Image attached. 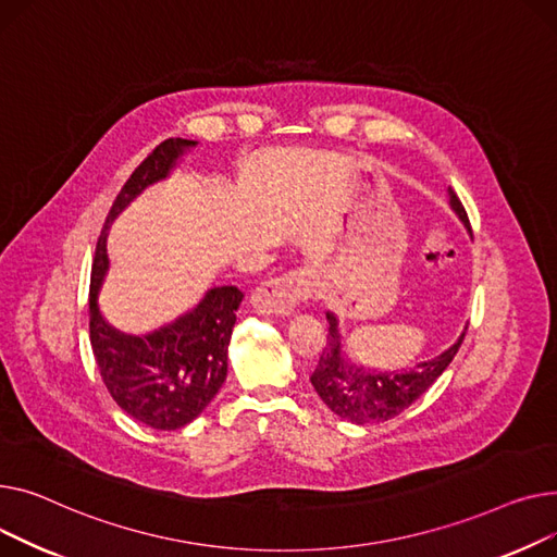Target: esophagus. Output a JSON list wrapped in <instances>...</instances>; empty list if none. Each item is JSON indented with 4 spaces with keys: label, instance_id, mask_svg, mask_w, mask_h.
I'll list each match as a JSON object with an SVG mask.
<instances>
[{
    "label": "esophagus",
    "instance_id": "34e87169",
    "mask_svg": "<svg viewBox=\"0 0 557 557\" xmlns=\"http://www.w3.org/2000/svg\"><path fill=\"white\" fill-rule=\"evenodd\" d=\"M310 283L304 272H289L285 276L265 281L251 294V306L258 314L287 317L301 301L308 299Z\"/></svg>",
    "mask_w": 557,
    "mask_h": 557
}]
</instances>
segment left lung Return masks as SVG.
<instances>
[{
	"label": "left lung",
	"mask_w": 557,
	"mask_h": 557,
	"mask_svg": "<svg viewBox=\"0 0 557 557\" xmlns=\"http://www.w3.org/2000/svg\"><path fill=\"white\" fill-rule=\"evenodd\" d=\"M447 195L451 211L470 228V220L461 200L456 198L451 188H447ZM325 319L331 323L329 344H325L319 357V364L310 375V382L325 407L355 424L384 422L411 407L443 375L466 337L463 331L461 337L438 357L430 359V362H420L409 371L375 373L350 362L344 352L337 317L333 312H325Z\"/></svg>",
	"instance_id": "1"
}]
</instances>
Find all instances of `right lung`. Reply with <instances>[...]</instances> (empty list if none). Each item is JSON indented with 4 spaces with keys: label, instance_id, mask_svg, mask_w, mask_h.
Listing matches in <instances>:
<instances>
[{
    "label": "right lung",
    "instance_id": "right-lung-1",
    "mask_svg": "<svg viewBox=\"0 0 557 557\" xmlns=\"http://www.w3.org/2000/svg\"><path fill=\"white\" fill-rule=\"evenodd\" d=\"M198 146L190 139L159 144L129 175L108 213L96 245L89 283V339L98 371L114 403L152 430H180L198 418L226 380V352L245 294L236 285L211 287L202 301L146 335L116 331L98 308L110 270L108 232L121 211L148 186L166 180Z\"/></svg>",
    "mask_w": 557,
    "mask_h": 557
}]
</instances>
